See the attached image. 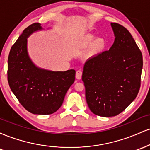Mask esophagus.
Returning <instances> with one entry per match:
<instances>
[{
	"label": "esophagus",
	"instance_id": "obj_1",
	"mask_svg": "<svg viewBox=\"0 0 150 150\" xmlns=\"http://www.w3.org/2000/svg\"><path fill=\"white\" fill-rule=\"evenodd\" d=\"M82 70H79L76 72V75H75V77H76V78L77 79V80H80V79L82 78Z\"/></svg>",
	"mask_w": 150,
	"mask_h": 150
}]
</instances>
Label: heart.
<instances>
[{"label":"heart","mask_w":150,"mask_h":150,"mask_svg":"<svg viewBox=\"0 0 150 150\" xmlns=\"http://www.w3.org/2000/svg\"><path fill=\"white\" fill-rule=\"evenodd\" d=\"M80 44L82 47H89V54L97 56L100 54L107 47V42L104 37L97 38L93 34H86L81 39Z\"/></svg>","instance_id":"heart-1"}]
</instances>
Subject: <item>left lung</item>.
<instances>
[{
	"label": "left lung",
	"instance_id": "obj_1",
	"mask_svg": "<svg viewBox=\"0 0 150 150\" xmlns=\"http://www.w3.org/2000/svg\"><path fill=\"white\" fill-rule=\"evenodd\" d=\"M115 40L108 51L85 62L82 80L87 105L99 116H115L137 97L140 87L142 55L129 31L111 23Z\"/></svg>",
	"mask_w": 150,
	"mask_h": 150
}]
</instances>
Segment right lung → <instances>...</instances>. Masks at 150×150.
Segmentation results:
<instances>
[{"label":"right lung","mask_w":150,"mask_h":150,"mask_svg":"<svg viewBox=\"0 0 150 150\" xmlns=\"http://www.w3.org/2000/svg\"><path fill=\"white\" fill-rule=\"evenodd\" d=\"M40 23L27 27L10 49L8 61V81L12 92L33 114L47 115L61 106L67 91L75 82V70L51 71L39 68L27 51V38L42 30Z\"/></svg>","instance_id":"1"}]
</instances>
